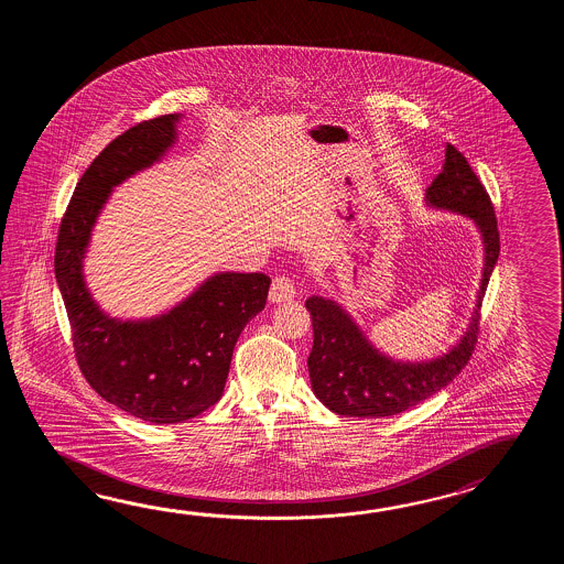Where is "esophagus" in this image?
<instances>
[{
	"label": "esophagus",
	"instance_id": "1",
	"mask_svg": "<svg viewBox=\"0 0 564 564\" xmlns=\"http://www.w3.org/2000/svg\"><path fill=\"white\" fill-rule=\"evenodd\" d=\"M296 296V286L294 282L288 276H276L272 280L270 286V302L274 304H282V302H290Z\"/></svg>",
	"mask_w": 564,
	"mask_h": 564
}]
</instances>
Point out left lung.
Returning a JSON list of instances; mask_svg holds the SVG:
<instances>
[{"mask_svg":"<svg viewBox=\"0 0 564 564\" xmlns=\"http://www.w3.org/2000/svg\"><path fill=\"white\" fill-rule=\"evenodd\" d=\"M425 202L474 219L481 234L484 274L468 330L456 347L437 359L403 362L372 347L338 302L311 296L306 311L314 333L308 355L312 391L336 415L371 420L408 411L452 383L478 343L479 308L498 262L500 234L490 195L454 144L445 147L444 169L427 187Z\"/></svg>","mask_w":564,"mask_h":564,"instance_id":"8db88e82","label":"left lung"}]
</instances>
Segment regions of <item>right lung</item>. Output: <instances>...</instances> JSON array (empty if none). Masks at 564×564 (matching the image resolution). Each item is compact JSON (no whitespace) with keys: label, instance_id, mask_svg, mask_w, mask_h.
Returning a JSON list of instances; mask_svg holds the SVG:
<instances>
[{"label":"right lung","instance_id":"obj_1","mask_svg":"<svg viewBox=\"0 0 564 564\" xmlns=\"http://www.w3.org/2000/svg\"><path fill=\"white\" fill-rule=\"evenodd\" d=\"M180 115L143 120L86 169L62 217L54 272L73 328L74 355L108 403L149 423H181L216 405L243 326L264 311L270 278L221 272L149 321H117L96 306L83 260L115 185L151 167L175 143Z\"/></svg>","mask_w":564,"mask_h":564}]
</instances>
